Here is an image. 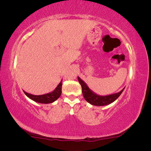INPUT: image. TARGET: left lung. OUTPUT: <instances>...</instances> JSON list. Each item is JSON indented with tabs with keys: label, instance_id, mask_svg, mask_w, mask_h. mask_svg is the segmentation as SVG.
<instances>
[{
	"label": "left lung",
	"instance_id": "1",
	"mask_svg": "<svg viewBox=\"0 0 151 151\" xmlns=\"http://www.w3.org/2000/svg\"><path fill=\"white\" fill-rule=\"evenodd\" d=\"M78 79L82 86V94H83L84 99L86 102H88L91 104L94 105V106H106V105L111 104L119 98L124 89V88L122 90H121L118 93L108 95V96H99L91 90L88 88L87 84L83 80L80 79V78L78 77Z\"/></svg>",
	"mask_w": 151,
	"mask_h": 151
}]
</instances>
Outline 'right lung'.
Returning a JSON list of instances; mask_svg holds the SVG:
<instances>
[{
    "label": "right lung",
    "instance_id": "obj_1",
    "mask_svg": "<svg viewBox=\"0 0 151 151\" xmlns=\"http://www.w3.org/2000/svg\"><path fill=\"white\" fill-rule=\"evenodd\" d=\"M62 82H63V80H61L60 82L57 86V87L55 88L53 91L48 93L40 95V96H35V95H32L30 93H28L26 91H23L24 94L28 97L31 100H34V102L40 103V104H49V103H52L57 100L58 99L60 98L61 96L62 93Z\"/></svg>",
    "mask_w": 151,
    "mask_h": 151
}]
</instances>
